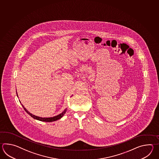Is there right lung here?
<instances>
[{
  "mask_svg": "<svg viewBox=\"0 0 159 159\" xmlns=\"http://www.w3.org/2000/svg\"><path fill=\"white\" fill-rule=\"evenodd\" d=\"M22 106H23V107L24 108V110L27 112V113L30 115V116H32L33 118L37 119V120H40V121H43V122H51L56 121V120H57L58 119H60L61 118L64 116L65 114L66 111V109H65L64 111L62 112V113H61L60 114L57 115V116H55L54 117H52V118H41V117H39V116H37L32 115V114H30V112H29L27 111V110H26V108L24 107L23 105H22Z\"/></svg>",
  "mask_w": 159,
  "mask_h": 159,
  "instance_id": "right-lung-1",
  "label": "right lung"
}]
</instances>
